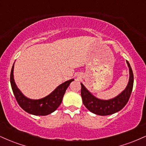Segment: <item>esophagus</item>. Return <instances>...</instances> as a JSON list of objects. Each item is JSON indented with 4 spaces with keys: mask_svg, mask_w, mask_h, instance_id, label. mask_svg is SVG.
Listing matches in <instances>:
<instances>
[{
    "mask_svg": "<svg viewBox=\"0 0 146 146\" xmlns=\"http://www.w3.org/2000/svg\"><path fill=\"white\" fill-rule=\"evenodd\" d=\"M78 79H80V77H78Z\"/></svg>",
    "mask_w": 146,
    "mask_h": 146,
    "instance_id": "obj_1",
    "label": "esophagus"
}]
</instances>
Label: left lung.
Masks as SVG:
<instances>
[{"label":"left lung","mask_w":146,"mask_h":146,"mask_svg":"<svg viewBox=\"0 0 146 146\" xmlns=\"http://www.w3.org/2000/svg\"><path fill=\"white\" fill-rule=\"evenodd\" d=\"M126 62L128 64L130 73L128 84L125 90L115 98L108 100L97 98L81 83V96L82 102L87 109L89 110L91 113L102 116L112 115L121 110L128 103L133 88L134 76L130 64L128 61H126Z\"/></svg>","instance_id":"1"}]
</instances>
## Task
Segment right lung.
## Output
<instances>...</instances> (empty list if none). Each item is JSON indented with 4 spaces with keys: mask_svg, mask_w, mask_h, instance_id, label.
Masks as SVG:
<instances>
[{
    "mask_svg": "<svg viewBox=\"0 0 146 146\" xmlns=\"http://www.w3.org/2000/svg\"><path fill=\"white\" fill-rule=\"evenodd\" d=\"M14 65L10 74V82L13 93L20 106L27 113L34 115H47L54 112L62 102L65 91L74 79L66 81L58 86L47 96L40 100H31L27 98L18 89L14 79Z\"/></svg>",
    "mask_w": 146,
    "mask_h": 146,
    "instance_id": "right-lung-1",
    "label": "right lung"
}]
</instances>
